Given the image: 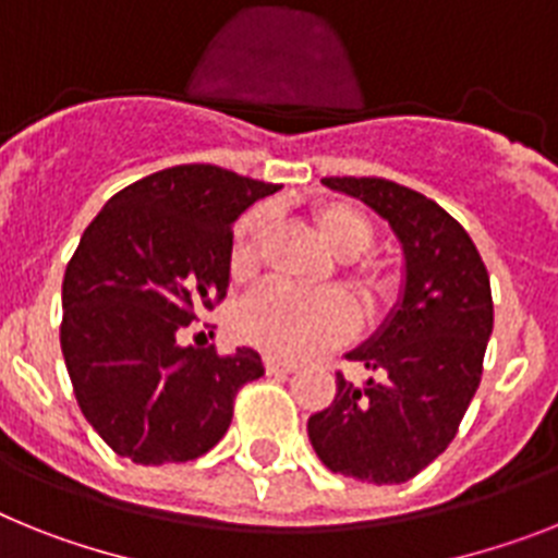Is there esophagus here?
Returning a JSON list of instances; mask_svg holds the SVG:
<instances>
[{
  "label": "esophagus",
  "mask_w": 558,
  "mask_h": 558,
  "mask_svg": "<svg viewBox=\"0 0 558 558\" xmlns=\"http://www.w3.org/2000/svg\"><path fill=\"white\" fill-rule=\"evenodd\" d=\"M264 366L269 374H292L298 368V363H289V360H278V357H266Z\"/></svg>",
  "instance_id": "obj_1"
}]
</instances>
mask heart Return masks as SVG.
Here are the masks:
<instances>
[{
	"mask_svg": "<svg viewBox=\"0 0 558 558\" xmlns=\"http://www.w3.org/2000/svg\"><path fill=\"white\" fill-rule=\"evenodd\" d=\"M317 235L349 260V280L363 303H377L395 289V275L377 260L360 257L372 246L374 223L366 213L349 201H323L315 213ZM269 209L257 207L235 223L229 243V269L235 278L252 275L260 257ZM354 306L340 292H303L287 283H266L235 308L232 326L243 343L264 349L271 357L301 360L320 349L343 343L354 331Z\"/></svg>",
	"mask_w": 558,
	"mask_h": 558,
	"instance_id": "heart-1",
	"label": "heart"
}]
</instances>
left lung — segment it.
<instances>
[{
	"label": "left lung",
	"instance_id": "1",
	"mask_svg": "<svg viewBox=\"0 0 558 558\" xmlns=\"http://www.w3.org/2000/svg\"><path fill=\"white\" fill-rule=\"evenodd\" d=\"M363 201L402 250L400 301L345 357L374 377L337 374L329 409L308 416V439L335 474L374 485L409 482L446 451L482 380L494 331L488 269L446 209L386 178H323Z\"/></svg>",
	"mask_w": 558,
	"mask_h": 558
}]
</instances>
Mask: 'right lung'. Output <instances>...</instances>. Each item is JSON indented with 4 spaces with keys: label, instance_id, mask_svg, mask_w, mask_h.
<instances>
[{
    "label": "right lung",
    "instance_id": "add662e5",
    "mask_svg": "<svg viewBox=\"0 0 558 558\" xmlns=\"http://www.w3.org/2000/svg\"><path fill=\"white\" fill-rule=\"evenodd\" d=\"M278 184L184 163L124 186L84 229L62 283V354L78 409L138 465L198 460L221 442L255 349L221 357L178 331L229 289L232 223Z\"/></svg>",
    "mask_w": 558,
    "mask_h": 558
}]
</instances>
